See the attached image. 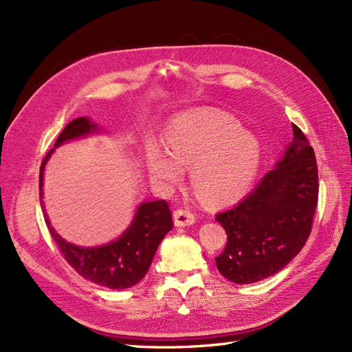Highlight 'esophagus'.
<instances>
[{"mask_svg":"<svg viewBox=\"0 0 352 352\" xmlns=\"http://www.w3.org/2000/svg\"><path fill=\"white\" fill-rule=\"evenodd\" d=\"M175 225L176 226H190L195 223V214L194 212H190L189 210H182L179 208L175 211Z\"/></svg>","mask_w":352,"mask_h":352,"instance_id":"obj_1","label":"esophagus"}]
</instances>
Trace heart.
Returning a JSON list of instances; mask_svg holds the SVG:
<instances>
[{"instance_id":"1","label":"heart","mask_w":352,"mask_h":352,"mask_svg":"<svg viewBox=\"0 0 352 352\" xmlns=\"http://www.w3.org/2000/svg\"><path fill=\"white\" fill-rule=\"evenodd\" d=\"M163 150L151 141L146 148L148 172L158 185L172 189L190 168V185L210 206L238 201L258 172V141L232 117L216 111H190L176 116L164 131Z\"/></svg>"}]
</instances>
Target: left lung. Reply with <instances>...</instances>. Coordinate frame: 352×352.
I'll use <instances>...</instances> for the list:
<instances>
[{
  "label": "left lung",
  "instance_id": "obj_1",
  "mask_svg": "<svg viewBox=\"0 0 352 352\" xmlns=\"http://www.w3.org/2000/svg\"><path fill=\"white\" fill-rule=\"evenodd\" d=\"M292 133L276 168L239 204L216 214L228 235L216 265L233 283H254L280 272L311 233L318 201L317 162L310 141L296 124Z\"/></svg>",
  "mask_w": 352,
  "mask_h": 352
}]
</instances>
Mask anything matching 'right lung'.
Listing matches in <instances>:
<instances>
[{
	"instance_id": "right-lung-1",
	"label": "right lung",
	"mask_w": 352,
	"mask_h": 352,
	"mask_svg": "<svg viewBox=\"0 0 352 352\" xmlns=\"http://www.w3.org/2000/svg\"><path fill=\"white\" fill-rule=\"evenodd\" d=\"M97 129L87 117L70 122L56 141V146L65 141L73 140ZM54 150H50L42 160L39 168V197L42 198V173L48 157ZM45 223L51 236L54 238L65 260L82 278L110 289H126L140 282L150 269L154 254L166 233L172 230L173 219L166 199L144 202L138 208L131 228L123 235L104 247L80 248L58 236L52 229L47 216Z\"/></svg>"
}]
</instances>
